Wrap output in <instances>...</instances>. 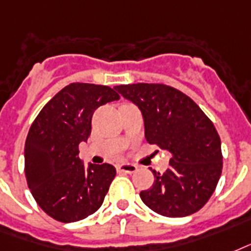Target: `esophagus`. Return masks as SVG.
<instances>
[{
    "mask_svg": "<svg viewBox=\"0 0 251 251\" xmlns=\"http://www.w3.org/2000/svg\"><path fill=\"white\" fill-rule=\"evenodd\" d=\"M118 172L119 173H128V174H132L137 170V166L133 164H120L118 165Z\"/></svg>",
    "mask_w": 251,
    "mask_h": 251,
    "instance_id": "34e87169",
    "label": "esophagus"
}]
</instances>
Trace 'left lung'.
Segmentation results:
<instances>
[{"label":"left lung","mask_w":251,"mask_h":251,"mask_svg":"<svg viewBox=\"0 0 251 251\" xmlns=\"http://www.w3.org/2000/svg\"><path fill=\"white\" fill-rule=\"evenodd\" d=\"M141 111L145 139L170 153L164 174L152 170V187L140 192L158 215L184 217L208 201L223 169L221 141L213 123L190 97L162 83L115 87Z\"/></svg>","instance_id":"obj_1"}]
</instances>
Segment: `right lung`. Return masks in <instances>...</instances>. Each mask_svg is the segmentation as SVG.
<instances>
[{"mask_svg": "<svg viewBox=\"0 0 251 251\" xmlns=\"http://www.w3.org/2000/svg\"><path fill=\"white\" fill-rule=\"evenodd\" d=\"M120 97L103 85L75 82L60 90L39 112L25 144V173L31 194L44 212L75 223L97 212L116 170L110 164H87L78 157L99 106Z\"/></svg>", "mask_w": 251, "mask_h": 251, "instance_id": "obj_1", "label": "right lung"}]
</instances>
